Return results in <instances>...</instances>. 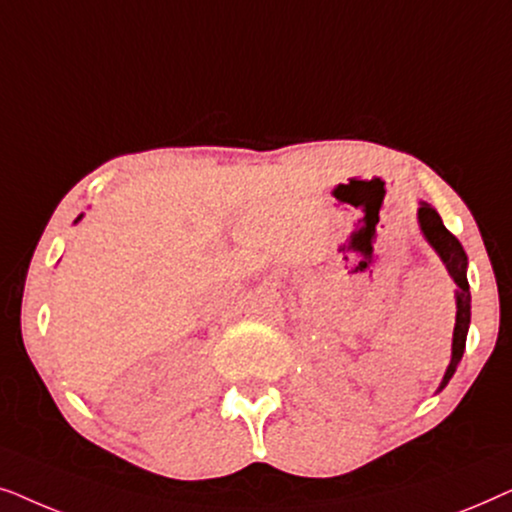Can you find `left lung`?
Segmentation results:
<instances>
[{"label":"left lung","instance_id":"obj_1","mask_svg":"<svg viewBox=\"0 0 512 512\" xmlns=\"http://www.w3.org/2000/svg\"><path fill=\"white\" fill-rule=\"evenodd\" d=\"M419 226H422V233L433 249L438 251V256L443 258L447 272H450L454 284H457V324H454V338H452V361L445 370L443 382H440V389H445V384L450 382V377L457 370V363L461 361L466 349V333L468 324H471V291H468V279H466V251L461 247V242L454 237L450 230L445 228L440 214L431 205L422 202L419 207Z\"/></svg>","mask_w":512,"mask_h":512}]
</instances>
